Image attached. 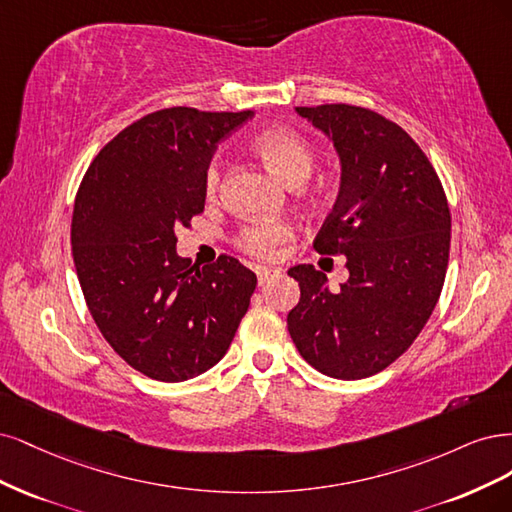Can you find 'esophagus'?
I'll return each instance as SVG.
<instances>
[{
	"label": "esophagus",
	"mask_w": 512,
	"mask_h": 512,
	"mask_svg": "<svg viewBox=\"0 0 512 512\" xmlns=\"http://www.w3.org/2000/svg\"><path fill=\"white\" fill-rule=\"evenodd\" d=\"M274 276H280V270H268V268H257V280H259V287H263Z\"/></svg>",
	"instance_id": "obj_1"
}]
</instances>
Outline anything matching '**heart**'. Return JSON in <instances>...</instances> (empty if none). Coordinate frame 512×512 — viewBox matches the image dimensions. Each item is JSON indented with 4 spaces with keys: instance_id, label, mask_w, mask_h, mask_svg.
<instances>
[{
    "instance_id": "obj_1",
    "label": "heart",
    "mask_w": 512,
    "mask_h": 512,
    "mask_svg": "<svg viewBox=\"0 0 512 512\" xmlns=\"http://www.w3.org/2000/svg\"><path fill=\"white\" fill-rule=\"evenodd\" d=\"M253 151L261 159L263 166L268 168L278 180L285 185L295 187L304 183L312 170V153L306 140L295 134V131L278 129V131H263L253 140ZM219 185L217 166H210L206 172V193L212 195ZM291 236L287 225H255L249 227L240 238V244L253 255L268 257L274 253L280 242H285Z\"/></svg>"
}]
</instances>
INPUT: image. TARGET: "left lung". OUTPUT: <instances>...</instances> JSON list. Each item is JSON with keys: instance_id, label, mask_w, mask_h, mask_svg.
<instances>
[{"instance_id": "8db88e82", "label": "left lung", "mask_w": 512, "mask_h": 512, "mask_svg": "<svg viewBox=\"0 0 512 512\" xmlns=\"http://www.w3.org/2000/svg\"><path fill=\"white\" fill-rule=\"evenodd\" d=\"M295 112L340 161L336 202L312 246L346 257L349 278L332 291L315 266H293L302 295L287 327L312 368L357 381L393 364L430 319L449 266L451 212L432 163L400 125L349 104Z\"/></svg>"}]
</instances>
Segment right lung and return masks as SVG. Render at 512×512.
<instances>
[{
	"instance_id": "1",
	"label": "right lung",
	"mask_w": 512,
	"mask_h": 512,
	"mask_svg": "<svg viewBox=\"0 0 512 512\" xmlns=\"http://www.w3.org/2000/svg\"><path fill=\"white\" fill-rule=\"evenodd\" d=\"M253 114H146L102 148L80 183V289L112 349L155 381L180 383L219 364L249 310L255 272L227 255L191 266L176 251V229L204 210L214 148Z\"/></svg>"
}]
</instances>
